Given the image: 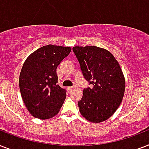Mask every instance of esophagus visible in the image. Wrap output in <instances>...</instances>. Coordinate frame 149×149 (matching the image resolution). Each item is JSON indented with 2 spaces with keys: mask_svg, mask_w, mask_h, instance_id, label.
I'll list each match as a JSON object with an SVG mask.
<instances>
[{
  "mask_svg": "<svg viewBox=\"0 0 149 149\" xmlns=\"http://www.w3.org/2000/svg\"><path fill=\"white\" fill-rule=\"evenodd\" d=\"M74 89V87H72V86H70L67 88V89H68V90H72V89Z\"/></svg>",
  "mask_w": 149,
  "mask_h": 149,
  "instance_id": "obj_1",
  "label": "esophagus"
}]
</instances>
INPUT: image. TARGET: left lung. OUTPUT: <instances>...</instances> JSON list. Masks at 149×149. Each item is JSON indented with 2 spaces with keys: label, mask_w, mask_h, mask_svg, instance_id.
<instances>
[{
  "label": "left lung",
  "mask_w": 149,
  "mask_h": 149,
  "mask_svg": "<svg viewBox=\"0 0 149 149\" xmlns=\"http://www.w3.org/2000/svg\"><path fill=\"white\" fill-rule=\"evenodd\" d=\"M84 78L91 87L83 89L78 102L80 114L90 123H100L112 116L120 106L125 79L119 63L109 50L95 47H73Z\"/></svg>",
  "instance_id": "1"
}]
</instances>
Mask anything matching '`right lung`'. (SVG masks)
<instances>
[{"mask_svg": "<svg viewBox=\"0 0 149 149\" xmlns=\"http://www.w3.org/2000/svg\"><path fill=\"white\" fill-rule=\"evenodd\" d=\"M71 52V47L43 46L26 58L19 77L21 97L35 118L48 119L60 112L66 90L57 84L56 68Z\"/></svg>", "mask_w": 149, "mask_h": 149, "instance_id": "1", "label": "right lung"}]
</instances>
